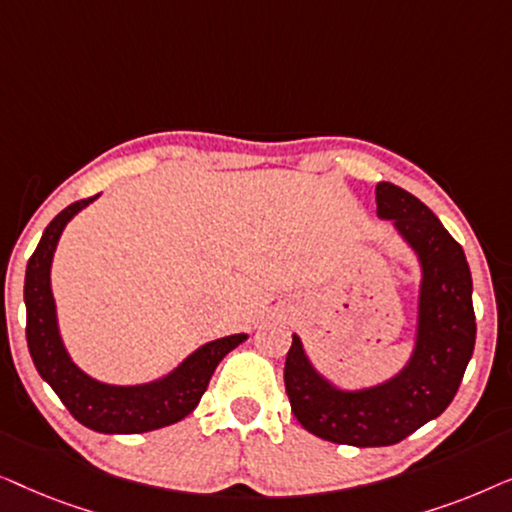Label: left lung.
I'll return each mask as SVG.
<instances>
[{
  "label": "left lung",
  "mask_w": 512,
  "mask_h": 512,
  "mask_svg": "<svg viewBox=\"0 0 512 512\" xmlns=\"http://www.w3.org/2000/svg\"><path fill=\"white\" fill-rule=\"evenodd\" d=\"M377 219L391 221L417 258V314L408 361L387 380L342 387L314 366L293 333L284 366L291 410L314 436L338 445L384 447L443 415L475 347L473 279L461 244L438 216L403 191L377 184Z\"/></svg>",
  "instance_id": "obj_1"
}]
</instances>
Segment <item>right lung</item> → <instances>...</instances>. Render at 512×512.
<instances>
[{
	"mask_svg": "<svg viewBox=\"0 0 512 512\" xmlns=\"http://www.w3.org/2000/svg\"><path fill=\"white\" fill-rule=\"evenodd\" d=\"M100 195L79 200L48 223L25 270L27 347L41 380L67 405L74 419L100 433H146L163 429L198 408L207 384L223 356L249 338L233 333L193 349L170 373L142 384H109L95 380L69 356L60 333L58 305L53 298L51 268L67 223Z\"/></svg>",
	"mask_w": 512,
	"mask_h": 512,
	"instance_id": "obj_1",
	"label": "right lung"
}]
</instances>
